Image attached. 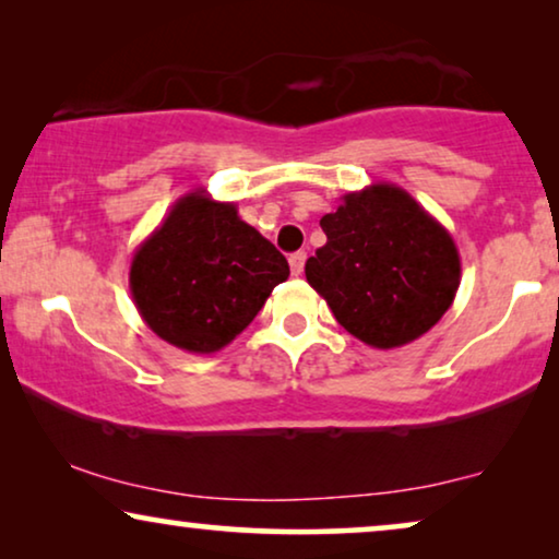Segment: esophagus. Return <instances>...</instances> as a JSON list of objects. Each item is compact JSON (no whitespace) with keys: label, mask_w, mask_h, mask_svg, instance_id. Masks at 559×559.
Returning a JSON list of instances; mask_svg holds the SVG:
<instances>
[{"label":"esophagus","mask_w":559,"mask_h":559,"mask_svg":"<svg viewBox=\"0 0 559 559\" xmlns=\"http://www.w3.org/2000/svg\"><path fill=\"white\" fill-rule=\"evenodd\" d=\"M289 266H293L295 277H300L302 270H305V251H295V254L289 257Z\"/></svg>","instance_id":"esophagus-1"}]
</instances>
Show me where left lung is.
Masks as SVG:
<instances>
[{"label": "left lung", "mask_w": 559, "mask_h": 559, "mask_svg": "<svg viewBox=\"0 0 559 559\" xmlns=\"http://www.w3.org/2000/svg\"><path fill=\"white\" fill-rule=\"evenodd\" d=\"M325 247L305 264L338 323L371 348H400L445 316L461 285L448 228L392 182L343 195L320 218Z\"/></svg>", "instance_id": "obj_1"}]
</instances>
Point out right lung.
Wrapping results in <instances>:
<instances>
[{"label": "right lung", "mask_w": 559, "mask_h": 559, "mask_svg": "<svg viewBox=\"0 0 559 559\" xmlns=\"http://www.w3.org/2000/svg\"><path fill=\"white\" fill-rule=\"evenodd\" d=\"M287 277V259L234 203L195 190L136 247L129 289L152 333L188 354H216Z\"/></svg>", "instance_id": "add662e5"}]
</instances>
